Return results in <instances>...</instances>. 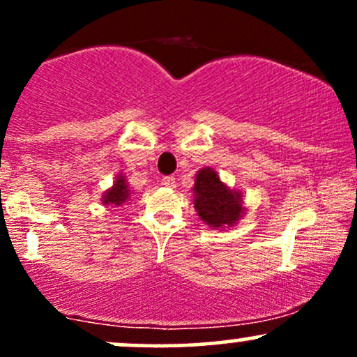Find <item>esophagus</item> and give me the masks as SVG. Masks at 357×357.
<instances>
[{
  "mask_svg": "<svg viewBox=\"0 0 357 357\" xmlns=\"http://www.w3.org/2000/svg\"><path fill=\"white\" fill-rule=\"evenodd\" d=\"M162 186H166V188H174V186H176V181H174L173 176H166V178L162 179Z\"/></svg>",
  "mask_w": 357,
  "mask_h": 357,
  "instance_id": "esophagus-1",
  "label": "esophagus"
}]
</instances>
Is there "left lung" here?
Returning <instances> with one entry per match:
<instances>
[{
    "label": "left lung",
    "mask_w": 357,
    "mask_h": 357,
    "mask_svg": "<svg viewBox=\"0 0 357 357\" xmlns=\"http://www.w3.org/2000/svg\"><path fill=\"white\" fill-rule=\"evenodd\" d=\"M192 192L195 210L203 223L213 230L235 227L247 210L241 191L228 188L213 167H203L196 173Z\"/></svg>",
    "instance_id": "8db88e82"
}]
</instances>
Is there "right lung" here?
<instances>
[{"instance_id": "add662e5", "label": "right lung", "mask_w": 357, "mask_h": 357, "mask_svg": "<svg viewBox=\"0 0 357 357\" xmlns=\"http://www.w3.org/2000/svg\"><path fill=\"white\" fill-rule=\"evenodd\" d=\"M130 195H132V191H130L129 183L126 181L124 176L117 174L116 181H114L112 186H110L109 190L104 192V196H102V203H104L105 206H122V204L130 202Z\"/></svg>"}]
</instances>
